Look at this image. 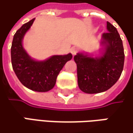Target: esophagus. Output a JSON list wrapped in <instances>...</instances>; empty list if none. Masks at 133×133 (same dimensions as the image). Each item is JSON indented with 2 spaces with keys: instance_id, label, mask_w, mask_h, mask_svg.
Segmentation results:
<instances>
[{
  "instance_id": "1",
  "label": "esophagus",
  "mask_w": 133,
  "mask_h": 133,
  "mask_svg": "<svg viewBox=\"0 0 133 133\" xmlns=\"http://www.w3.org/2000/svg\"><path fill=\"white\" fill-rule=\"evenodd\" d=\"M78 50L79 49L78 47H72V48L71 49L70 52H71V53L72 54V55H75L78 52Z\"/></svg>"
}]
</instances>
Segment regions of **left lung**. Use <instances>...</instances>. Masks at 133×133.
Returning <instances> with one entry per match:
<instances>
[{"label":"left lung","instance_id":"1","mask_svg":"<svg viewBox=\"0 0 133 133\" xmlns=\"http://www.w3.org/2000/svg\"><path fill=\"white\" fill-rule=\"evenodd\" d=\"M107 32L102 35L103 52L100 57L78 53L77 64L79 88L87 94H97L110 89L119 78L124 65L123 42L116 28L107 22Z\"/></svg>","mask_w":133,"mask_h":133}]
</instances>
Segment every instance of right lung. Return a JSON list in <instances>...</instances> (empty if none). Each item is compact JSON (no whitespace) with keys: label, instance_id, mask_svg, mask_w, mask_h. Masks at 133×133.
<instances>
[{"label":"right lung","instance_id":"right-lung-1","mask_svg":"<svg viewBox=\"0 0 133 133\" xmlns=\"http://www.w3.org/2000/svg\"><path fill=\"white\" fill-rule=\"evenodd\" d=\"M34 19L24 23L14 34L11 45V62L17 77L26 88L34 91L46 92L54 88L60 71L71 59L72 55H53L45 61L31 58L23 49L22 42Z\"/></svg>","mask_w":133,"mask_h":133}]
</instances>
